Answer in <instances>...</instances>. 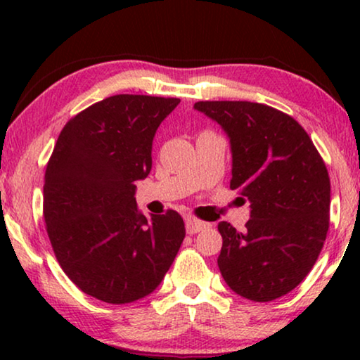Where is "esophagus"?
I'll return each instance as SVG.
<instances>
[{
	"mask_svg": "<svg viewBox=\"0 0 360 360\" xmlns=\"http://www.w3.org/2000/svg\"><path fill=\"white\" fill-rule=\"evenodd\" d=\"M206 226H208V224L203 223V221H198L195 218H188V219H186V233L196 234V233H200V231H203Z\"/></svg>",
	"mask_w": 360,
	"mask_h": 360,
	"instance_id": "1",
	"label": "esophagus"
}]
</instances>
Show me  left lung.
<instances>
[{
  "mask_svg": "<svg viewBox=\"0 0 360 360\" xmlns=\"http://www.w3.org/2000/svg\"><path fill=\"white\" fill-rule=\"evenodd\" d=\"M195 110L218 122L233 154L231 190L250 203L239 233L218 224V267L234 293L272 302L302 283L321 252L329 228L331 184L307 131L262 103L198 101Z\"/></svg>",
  "mask_w": 360,
  "mask_h": 360,
  "instance_id": "8db88e82",
  "label": "left lung"
}]
</instances>
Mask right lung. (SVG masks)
I'll return each instance as SVG.
<instances>
[{
	"label": "right lung",
	"mask_w": 360,
	"mask_h": 360,
	"mask_svg": "<svg viewBox=\"0 0 360 360\" xmlns=\"http://www.w3.org/2000/svg\"><path fill=\"white\" fill-rule=\"evenodd\" d=\"M179 98L115 95L78 112L49 159L44 219L53 254L82 292L111 304L150 295L185 238L174 210L147 219L134 181L152 169V141Z\"/></svg>",
	"instance_id": "right-lung-1"
}]
</instances>
